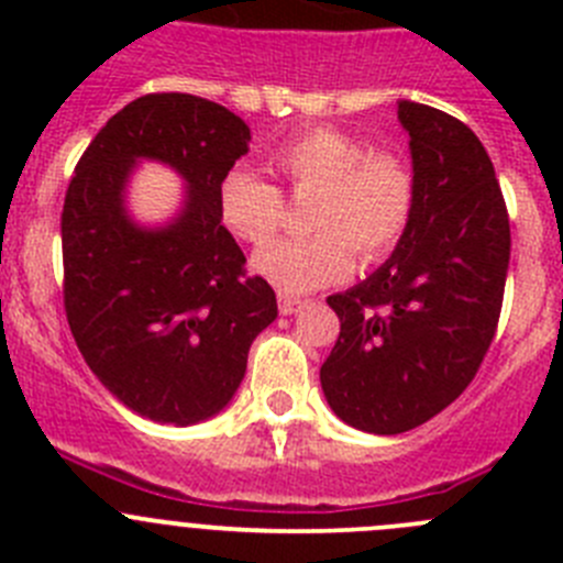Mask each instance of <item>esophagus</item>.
Masks as SVG:
<instances>
[{
	"label": "esophagus",
	"instance_id": "34e87169",
	"mask_svg": "<svg viewBox=\"0 0 563 563\" xmlns=\"http://www.w3.org/2000/svg\"><path fill=\"white\" fill-rule=\"evenodd\" d=\"M307 301H301V298H290V296H278V310H282V316H296L301 307H305Z\"/></svg>",
	"mask_w": 563,
	"mask_h": 563
}]
</instances>
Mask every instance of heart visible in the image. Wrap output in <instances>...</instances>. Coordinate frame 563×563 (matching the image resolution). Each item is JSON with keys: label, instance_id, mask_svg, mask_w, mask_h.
<instances>
[{"label": "heart", "instance_id": "b5f03b06", "mask_svg": "<svg viewBox=\"0 0 563 563\" xmlns=\"http://www.w3.org/2000/svg\"><path fill=\"white\" fill-rule=\"evenodd\" d=\"M273 172L292 191H316L307 225L316 233L271 242L253 256L256 276L276 290L301 296L338 285L363 262H380L402 239L415 211V177L391 152H372L361 134L312 126L276 143L267 154ZM220 220L239 242L262 245L282 222L276 186L236 166L217 188Z\"/></svg>", "mask_w": 563, "mask_h": 563}]
</instances>
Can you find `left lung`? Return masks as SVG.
<instances>
[{
    "label": "left lung",
    "mask_w": 563,
    "mask_h": 563,
    "mask_svg": "<svg viewBox=\"0 0 563 563\" xmlns=\"http://www.w3.org/2000/svg\"><path fill=\"white\" fill-rule=\"evenodd\" d=\"M409 132L415 211L372 276L327 305L341 335L321 389L346 426L402 434L454 402L474 380L499 324L510 222L494 163L451 114L397 101Z\"/></svg>",
    "instance_id": "left-lung-1"
}]
</instances>
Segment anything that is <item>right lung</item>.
<instances>
[{
	"label": "right lung",
	"mask_w": 563,
	"mask_h": 563,
	"mask_svg": "<svg viewBox=\"0 0 563 563\" xmlns=\"http://www.w3.org/2000/svg\"><path fill=\"white\" fill-rule=\"evenodd\" d=\"M231 109L186 92L126 103L89 143L62 213L64 310L84 361L126 409L194 426L220 415L253 338L278 316L276 292L245 276V253L217 208L222 174L247 154ZM187 186L178 213L143 227L125 202L137 162Z\"/></svg>",
	"instance_id": "right-lung-1"
}]
</instances>
